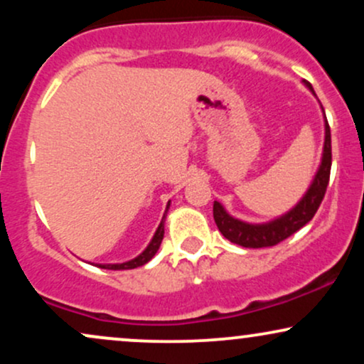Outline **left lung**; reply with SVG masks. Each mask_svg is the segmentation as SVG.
Returning a JSON list of instances; mask_svg holds the SVG:
<instances>
[{"label":"left lung","mask_w":364,"mask_h":364,"mask_svg":"<svg viewBox=\"0 0 364 364\" xmlns=\"http://www.w3.org/2000/svg\"><path fill=\"white\" fill-rule=\"evenodd\" d=\"M304 85L315 94L310 83L304 82ZM330 166H332V145H330V127L327 123V118H325V141L321 162L310 188L303 195V198L289 212L277 217V219L270 220V223L263 224H250L243 223L240 219H235V217L225 212V208L219 202H214V219L217 228L223 232L225 240H229L235 245L245 246V248H267V246L281 243L286 237H289L296 231H299L304 224L310 223L313 215L316 214L321 200L325 196V191H327Z\"/></svg>","instance_id":"left-lung-1"}]
</instances>
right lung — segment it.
Segmentation results:
<instances>
[{"label":"right lung","mask_w":364,"mask_h":364,"mask_svg":"<svg viewBox=\"0 0 364 364\" xmlns=\"http://www.w3.org/2000/svg\"><path fill=\"white\" fill-rule=\"evenodd\" d=\"M169 203H168V207H166V212H164V215H162V220H161V224H159V228H157L156 235H154V237H152V241H150L147 248H145L144 252L139 255V257H135L133 260H128L124 263H97V267H101V269H107V270H128V269H136V267L145 265V263L152 260V257L157 253L159 246H161V243H162V237H164V223H166V215H168Z\"/></svg>","instance_id":"1"}]
</instances>
